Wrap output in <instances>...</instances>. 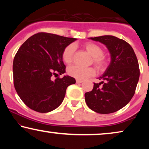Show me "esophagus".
<instances>
[{
	"label": "esophagus",
	"mask_w": 149,
	"mask_h": 149,
	"mask_svg": "<svg viewBox=\"0 0 149 149\" xmlns=\"http://www.w3.org/2000/svg\"><path fill=\"white\" fill-rule=\"evenodd\" d=\"M76 82H77V83H83V81L82 80H79V79H77Z\"/></svg>",
	"instance_id": "34e87169"
}]
</instances>
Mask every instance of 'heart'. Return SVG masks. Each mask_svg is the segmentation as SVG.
I'll return each instance as SVG.
<instances>
[{
    "mask_svg": "<svg viewBox=\"0 0 149 149\" xmlns=\"http://www.w3.org/2000/svg\"><path fill=\"white\" fill-rule=\"evenodd\" d=\"M84 47L90 55L93 56L94 64L99 68H102L105 65L104 59L102 57L103 49L101 47L93 42H87L84 45ZM75 50L74 45H69L65 47L62 52V60L67 64H70L72 62L73 56ZM68 73L70 76L79 80L86 79L87 77L93 76L95 74V70L92 67L85 68L78 65H73L68 68Z\"/></svg>",
    "mask_w": 149,
    "mask_h": 149,
    "instance_id": "obj_1",
    "label": "heart"
}]
</instances>
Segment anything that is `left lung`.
Here are the masks:
<instances>
[{
    "label": "left lung",
    "instance_id": "obj_1",
    "mask_svg": "<svg viewBox=\"0 0 149 149\" xmlns=\"http://www.w3.org/2000/svg\"><path fill=\"white\" fill-rule=\"evenodd\" d=\"M89 38L106 45L111 54V62L98 77L101 82L94 83L92 91L85 93V102L97 113H115L127 105L135 93L140 77L137 58L131 45L116 36Z\"/></svg>",
    "mask_w": 149,
    "mask_h": 149
}]
</instances>
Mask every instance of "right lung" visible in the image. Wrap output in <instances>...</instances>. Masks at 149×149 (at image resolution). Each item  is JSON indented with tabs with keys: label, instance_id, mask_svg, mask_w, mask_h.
I'll use <instances>...</instances> for the list:
<instances>
[{
	"label": "right lung",
	"instance_id": "1",
	"mask_svg": "<svg viewBox=\"0 0 149 149\" xmlns=\"http://www.w3.org/2000/svg\"><path fill=\"white\" fill-rule=\"evenodd\" d=\"M77 38L40 32L28 38L18 49L13 64L14 86L25 104L38 113L54 111L64 100L74 78L66 72L62 52Z\"/></svg>",
	"mask_w": 149,
	"mask_h": 149
}]
</instances>
